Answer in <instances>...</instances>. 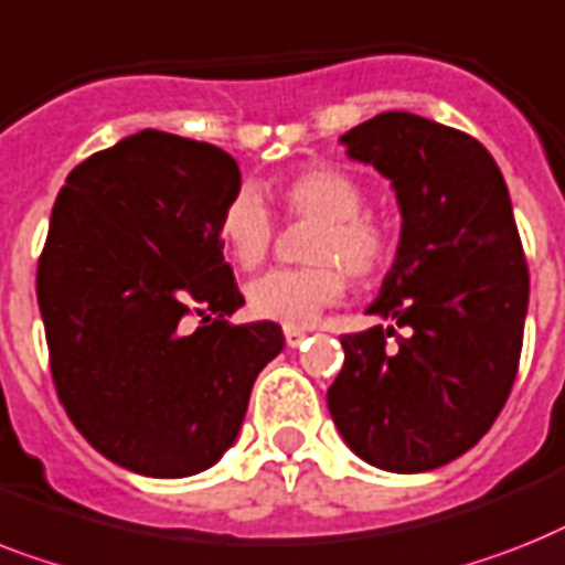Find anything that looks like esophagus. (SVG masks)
I'll return each instance as SVG.
<instances>
[{
	"label": "esophagus",
	"mask_w": 565,
	"mask_h": 565,
	"mask_svg": "<svg viewBox=\"0 0 565 565\" xmlns=\"http://www.w3.org/2000/svg\"><path fill=\"white\" fill-rule=\"evenodd\" d=\"M284 339H287V345H290V348H298L307 339V330H301V328H284Z\"/></svg>",
	"instance_id": "obj_1"
}]
</instances>
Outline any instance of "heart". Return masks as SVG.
<instances>
[{
  "mask_svg": "<svg viewBox=\"0 0 565 565\" xmlns=\"http://www.w3.org/2000/svg\"><path fill=\"white\" fill-rule=\"evenodd\" d=\"M290 220H313L319 228L307 246L313 267L269 269L246 287V305L258 319L284 328H307L324 307L348 290V275L374 281L394 258V235L386 220L365 211V188L351 173L313 164L281 185ZM220 241L237 267L252 269L275 243V220L252 185L237 188L220 214Z\"/></svg>",
  "mask_w": 565,
  "mask_h": 565,
  "instance_id": "heart-1",
  "label": "heart"
}]
</instances>
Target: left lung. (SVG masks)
<instances>
[{
    "label": "left lung",
    "instance_id": "1",
    "mask_svg": "<svg viewBox=\"0 0 565 565\" xmlns=\"http://www.w3.org/2000/svg\"><path fill=\"white\" fill-rule=\"evenodd\" d=\"M342 141L351 159L392 179L403 232L369 307L392 324L342 337L345 365L328 409L369 465L424 473L476 447L505 406L520 369L529 264L502 171L473 136L380 113Z\"/></svg>",
    "mask_w": 565,
    "mask_h": 565
}]
</instances>
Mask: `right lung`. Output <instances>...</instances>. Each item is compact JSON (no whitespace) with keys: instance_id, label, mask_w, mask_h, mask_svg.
Here are the masks:
<instances>
[{"instance_id":"right-lung-1","label":"right lung","mask_w":565,"mask_h":565,"mask_svg":"<svg viewBox=\"0 0 565 565\" xmlns=\"http://www.w3.org/2000/svg\"><path fill=\"white\" fill-rule=\"evenodd\" d=\"M241 188L226 150L141 130L66 177L36 264L49 365L68 420L132 473H203L241 433L275 322L243 305L220 214Z\"/></svg>"}]
</instances>
